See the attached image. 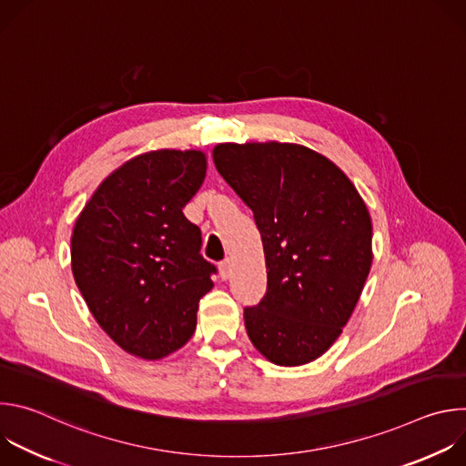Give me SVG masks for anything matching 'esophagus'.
Here are the masks:
<instances>
[{
	"mask_svg": "<svg viewBox=\"0 0 466 466\" xmlns=\"http://www.w3.org/2000/svg\"><path fill=\"white\" fill-rule=\"evenodd\" d=\"M219 275L223 280H228L230 275H232V259L230 258H225L221 263H219Z\"/></svg>",
	"mask_w": 466,
	"mask_h": 466,
	"instance_id": "1",
	"label": "esophagus"
}]
</instances>
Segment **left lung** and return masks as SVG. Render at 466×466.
<instances>
[{
  "instance_id": "1",
  "label": "left lung",
  "mask_w": 466,
  "mask_h": 466,
  "mask_svg": "<svg viewBox=\"0 0 466 466\" xmlns=\"http://www.w3.org/2000/svg\"><path fill=\"white\" fill-rule=\"evenodd\" d=\"M214 164L252 210L268 291L245 308L252 345L282 367L306 365L341 336L372 263V223L349 177L297 144H219Z\"/></svg>"
}]
</instances>
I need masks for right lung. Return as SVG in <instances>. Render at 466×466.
Here are the masks:
<instances>
[{
  "label": "right lung",
  "mask_w": 466,
  "mask_h": 466,
  "mask_svg": "<svg viewBox=\"0 0 466 466\" xmlns=\"http://www.w3.org/2000/svg\"><path fill=\"white\" fill-rule=\"evenodd\" d=\"M207 177L203 151H151L96 189L72 234V271L94 319L125 352L160 360L193 336L216 265L182 208Z\"/></svg>",
  "instance_id": "add662e5"
}]
</instances>
